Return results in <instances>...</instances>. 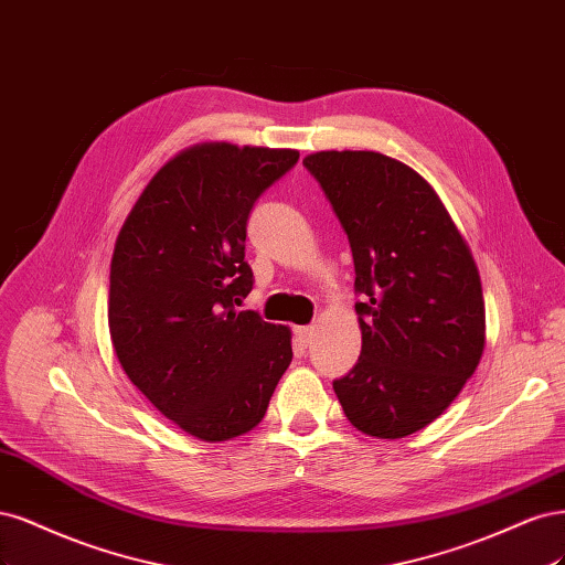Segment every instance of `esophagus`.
<instances>
[{"label": "esophagus", "mask_w": 565, "mask_h": 565, "mask_svg": "<svg viewBox=\"0 0 565 565\" xmlns=\"http://www.w3.org/2000/svg\"><path fill=\"white\" fill-rule=\"evenodd\" d=\"M312 338H315L312 326H298V329H296V340H298L300 348H307V344H312Z\"/></svg>", "instance_id": "1"}]
</instances>
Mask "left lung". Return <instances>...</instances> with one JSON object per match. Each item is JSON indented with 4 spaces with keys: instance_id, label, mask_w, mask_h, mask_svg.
<instances>
[{
    "instance_id": "8db88e82",
    "label": "left lung",
    "mask_w": 565,
    "mask_h": 565,
    "mask_svg": "<svg viewBox=\"0 0 565 565\" xmlns=\"http://www.w3.org/2000/svg\"><path fill=\"white\" fill-rule=\"evenodd\" d=\"M348 234L361 329L356 366L333 380L348 420L377 439L434 423L486 344L479 269L427 180L380 152L302 159Z\"/></svg>"
}]
</instances>
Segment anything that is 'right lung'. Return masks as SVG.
Instances as JSON below:
<instances>
[{
    "instance_id": "obj_1",
    "label": "right lung",
    "mask_w": 565,
    "mask_h": 565,
    "mask_svg": "<svg viewBox=\"0 0 565 565\" xmlns=\"http://www.w3.org/2000/svg\"><path fill=\"white\" fill-rule=\"evenodd\" d=\"M296 150L204 142L157 171L117 236L107 323L121 369L150 404L202 441L256 427L294 350L253 309L244 260L258 196Z\"/></svg>"
}]
</instances>
